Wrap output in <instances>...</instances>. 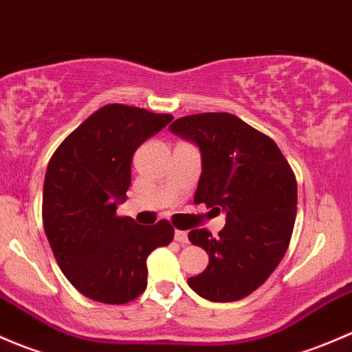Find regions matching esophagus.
<instances>
[{"mask_svg": "<svg viewBox=\"0 0 352 352\" xmlns=\"http://www.w3.org/2000/svg\"><path fill=\"white\" fill-rule=\"evenodd\" d=\"M175 241L179 242L181 245L188 244V232H184V230H176V232H175Z\"/></svg>", "mask_w": 352, "mask_h": 352, "instance_id": "1", "label": "esophagus"}]
</instances>
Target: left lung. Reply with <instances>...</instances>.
I'll return each instance as SVG.
<instances>
[{"label":"left lung","instance_id":"obj_1","mask_svg":"<svg viewBox=\"0 0 352 352\" xmlns=\"http://www.w3.org/2000/svg\"><path fill=\"white\" fill-rule=\"evenodd\" d=\"M169 130L197 144L201 176L195 203L226 212V227L188 234L208 254V266L188 278L210 302L251 295L283 259L296 215V179L273 139L230 113L177 118Z\"/></svg>","mask_w":352,"mask_h":352}]
</instances>
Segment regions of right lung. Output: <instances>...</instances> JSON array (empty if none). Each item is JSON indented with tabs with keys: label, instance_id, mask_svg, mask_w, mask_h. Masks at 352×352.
I'll return each instance as SVG.
<instances>
[{
	"label": "right lung",
	"instance_id": "add662e5",
	"mask_svg": "<svg viewBox=\"0 0 352 352\" xmlns=\"http://www.w3.org/2000/svg\"><path fill=\"white\" fill-rule=\"evenodd\" d=\"M173 115L113 103L96 110L57 147L43 181L42 219L60 271L88 298L122 305L147 286V256L168 245V220L137 226L118 217L140 144Z\"/></svg>",
	"mask_w": 352,
	"mask_h": 352
}]
</instances>
